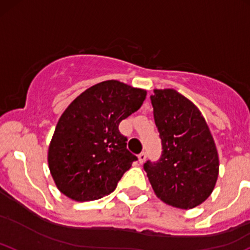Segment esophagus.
<instances>
[{
  "mask_svg": "<svg viewBox=\"0 0 250 250\" xmlns=\"http://www.w3.org/2000/svg\"><path fill=\"white\" fill-rule=\"evenodd\" d=\"M146 157H147V153H146V152H145V151L141 152V153L139 154V162H140V163H144V162H145Z\"/></svg>",
  "mask_w": 250,
  "mask_h": 250,
  "instance_id": "obj_1",
  "label": "esophagus"
}]
</instances>
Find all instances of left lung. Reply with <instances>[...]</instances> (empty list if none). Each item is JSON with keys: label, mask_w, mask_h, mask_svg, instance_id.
Wrapping results in <instances>:
<instances>
[{"label": "left lung", "mask_w": 250, "mask_h": 250, "mask_svg": "<svg viewBox=\"0 0 250 250\" xmlns=\"http://www.w3.org/2000/svg\"><path fill=\"white\" fill-rule=\"evenodd\" d=\"M151 102L163 151L144 169L160 200L194 208L211 195L219 172L208 125L200 110L175 90H154Z\"/></svg>", "instance_id": "obj_1"}]
</instances>
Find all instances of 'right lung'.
<instances>
[{"instance_id": "1", "label": "right lung", "mask_w": 250, "mask_h": 250, "mask_svg": "<svg viewBox=\"0 0 250 250\" xmlns=\"http://www.w3.org/2000/svg\"><path fill=\"white\" fill-rule=\"evenodd\" d=\"M146 98V91L117 80L87 88L64 110L49 146L48 163L61 193L75 201L98 200L112 193L138 160L127 148L118 125Z\"/></svg>"}]
</instances>
